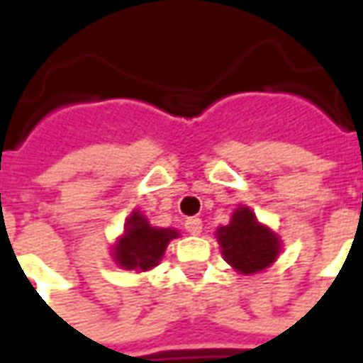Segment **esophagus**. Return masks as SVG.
<instances>
[{"instance_id": "34e87169", "label": "esophagus", "mask_w": 363, "mask_h": 363, "mask_svg": "<svg viewBox=\"0 0 363 363\" xmlns=\"http://www.w3.org/2000/svg\"><path fill=\"white\" fill-rule=\"evenodd\" d=\"M184 229L189 231L190 235H200L202 233V220L200 218H189L184 221Z\"/></svg>"}]
</instances>
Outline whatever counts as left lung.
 Segmentation results:
<instances>
[{
  "mask_svg": "<svg viewBox=\"0 0 363 363\" xmlns=\"http://www.w3.org/2000/svg\"><path fill=\"white\" fill-rule=\"evenodd\" d=\"M223 259L241 274H255L272 264L280 241L272 231L260 225L249 208H237L229 225L218 229Z\"/></svg>",
  "mask_w": 363,
  "mask_h": 363,
  "instance_id": "1",
  "label": "left lung"
}]
</instances>
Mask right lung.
<instances>
[{"label":"right lung","mask_w":363,"mask_h":363,"mask_svg":"<svg viewBox=\"0 0 363 363\" xmlns=\"http://www.w3.org/2000/svg\"><path fill=\"white\" fill-rule=\"evenodd\" d=\"M177 235L174 229L151 228L142 213L134 212L126 221V233L114 249V259L126 270H150L157 267L165 247Z\"/></svg>","instance_id":"right-lung-1"}]
</instances>
